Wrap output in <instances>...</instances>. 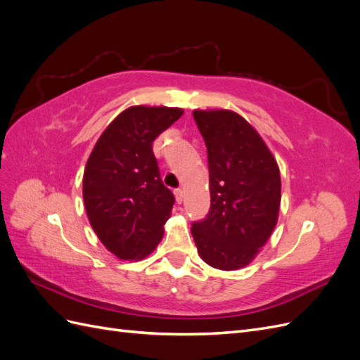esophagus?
I'll return each mask as SVG.
<instances>
[{
    "instance_id": "1",
    "label": "esophagus",
    "mask_w": 360,
    "mask_h": 360,
    "mask_svg": "<svg viewBox=\"0 0 360 360\" xmlns=\"http://www.w3.org/2000/svg\"><path fill=\"white\" fill-rule=\"evenodd\" d=\"M174 195H176V200H177V202H181V201H183V191H181L180 188L174 191Z\"/></svg>"
}]
</instances>
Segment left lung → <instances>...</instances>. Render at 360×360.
<instances>
[{
	"label": "left lung",
	"mask_w": 360,
	"mask_h": 360,
	"mask_svg": "<svg viewBox=\"0 0 360 360\" xmlns=\"http://www.w3.org/2000/svg\"><path fill=\"white\" fill-rule=\"evenodd\" d=\"M210 172V212L192 224L200 257L221 270L248 266L278 222V163L257 130L228 110L193 111Z\"/></svg>",
	"instance_id": "8db88e82"
}]
</instances>
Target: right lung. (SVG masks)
<instances>
[{
  "label": "right lung",
  "mask_w": 360,
  "mask_h": 360,
  "mask_svg": "<svg viewBox=\"0 0 360 360\" xmlns=\"http://www.w3.org/2000/svg\"><path fill=\"white\" fill-rule=\"evenodd\" d=\"M181 114L180 108L130 106L105 129L86 160V216L120 259L146 258L163 236L176 200L162 183L153 141Z\"/></svg>",
  "instance_id": "1"
}]
</instances>
